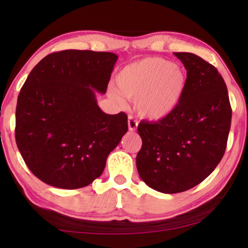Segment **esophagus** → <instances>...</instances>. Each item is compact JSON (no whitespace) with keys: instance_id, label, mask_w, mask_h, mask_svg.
<instances>
[{"instance_id":"esophagus-1","label":"esophagus","mask_w":248,"mask_h":248,"mask_svg":"<svg viewBox=\"0 0 248 248\" xmlns=\"http://www.w3.org/2000/svg\"><path fill=\"white\" fill-rule=\"evenodd\" d=\"M128 128L130 131H136V129L138 128V121L133 117H129L128 118Z\"/></svg>"}]
</instances>
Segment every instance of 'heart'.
Returning <instances> with one entry per match:
<instances>
[{
    "label": "heart",
    "instance_id": "1",
    "mask_svg": "<svg viewBox=\"0 0 248 248\" xmlns=\"http://www.w3.org/2000/svg\"><path fill=\"white\" fill-rule=\"evenodd\" d=\"M121 94L136 99L139 115L152 121L165 119L182 100L187 77L179 65L161 58H146L120 70L116 78ZM109 96L121 103L118 91L109 90Z\"/></svg>",
    "mask_w": 248,
    "mask_h": 248
}]
</instances>
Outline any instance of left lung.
<instances>
[{
	"label": "left lung",
	"instance_id": "obj_1",
	"mask_svg": "<svg viewBox=\"0 0 248 248\" xmlns=\"http://www.w3.org/2000/svg\"><path fill=\"white\" fill-rule=\"evenodd\" d=\"M187 70V84L177 108L156 123L138 127L142 148L137 155L141 179L163 194L197 186L223 157L231 128L228 89L212 64L189 52L174 53Z\"/></svg>",
	"mask_w": 248,
	"mask_h": 248
}]
</instances>
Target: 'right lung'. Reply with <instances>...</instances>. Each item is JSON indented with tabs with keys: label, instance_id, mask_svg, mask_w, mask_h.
<instances>
[{
	"label": "right lung",
	"instance_id": "1",
	"mask_svg": "<svg viewBox=\"0 0 248 248\" xmlns=\"http://www.w3.org/2000/svg\"><path fill=\"white\" fill-rule=\"evenodd\" d=\"M118 56L64 50L29 73L16 106V144L31 173L62 189H78L103 174L109 153L128 131L124 112L97 105Z\"/></svg>",
	"mask_w": 248,
	"mask_h": 248
}]
</instances>
